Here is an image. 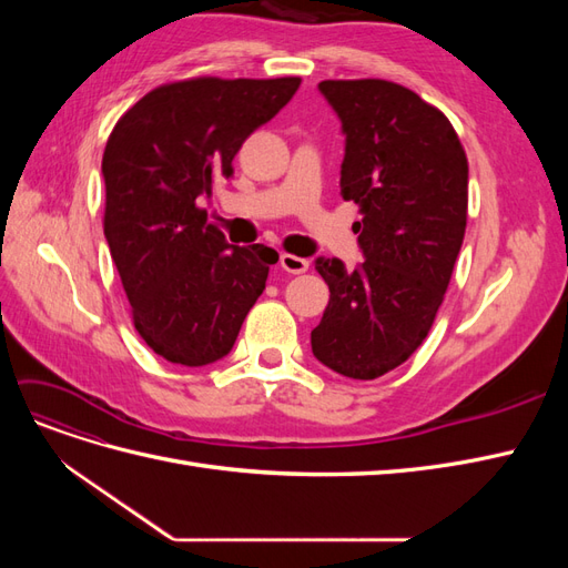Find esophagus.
<instances>
[{"mask_svg":"<svg viewBox=\"0 0 568 568\" xmlns=\"http://www.w3.org/2000/svg\"><path fill=\"white\" fill-rule=\"evenodd\" d=\"M280 265H282V270L288 272V274H303L311 263H307L305 257H298V255H294V253H282V255H280Z\"/></svg>","mask_w":568,"mask_h":568,"instance_id":"obj_1","label":"esophagus"}]
</instances>
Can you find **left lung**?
I'll return each instance as SVG.
<instances>
[{
    "instance_id": "1",
    "label": "left lung",
    "mask_w": 568,
    "mask_h": 568,
    "mask_svg": "<svg viewBox=\"0 0 568 568\" xmlns=\"http://www.w3.org/2000/svg\"><path fill=\"white\" fill-rule=\"evenodd\" d=\"M346 153L341 196L359 205L365 261L317 257L329 305L313 355L351 379H376L415 353L436 320L467 227L469 165L450 120L388 80H324Z\"/></svg>"
}]
</instances>
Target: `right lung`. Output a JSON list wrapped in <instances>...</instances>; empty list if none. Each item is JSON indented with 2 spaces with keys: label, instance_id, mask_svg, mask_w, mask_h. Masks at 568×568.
Listing matches in <instances>:
<instances>
[{
  "label": "right lung",
  "instance_id": "right-lung-1",
  "mask_svg": "<svg viewBox=\"0 0 568 568\" xmlns=\"http://www.w3.org/2000/svg\"><path fill=\"white\" fill-rule=\"evenodd\" d=\"M301 78L163 84L118 120L101 161L104 234L132 305L134 329L168 363L225 357L263 294V244L232 246L199 209L215 178L232 175L246 136L277 115Z\"/></svg>",
  "mask_w": 568,
  "mask_h": 568
}]
</instances>
